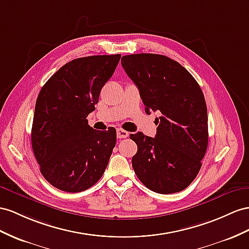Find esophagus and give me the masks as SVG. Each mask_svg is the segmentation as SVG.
Listing matches in <instances>:
<instances>
[{
	"label": "esophagus",
	"instance_id": "1",
	"mask_svg": "<svg viewBox=\"0 0 249 249\" xmlns=\"http://www.w3.org/2000/svg\"><path fill=\"white\" fill-rule=\"evenodd\" d=\"M128 136H129L128 131H126V130L122 129V128H119V129L117 130V137H118L119 139H125V138H127Z\"/></svg>",
	"mask_w": 249,
	"mask_h": 249
}]
</instances>
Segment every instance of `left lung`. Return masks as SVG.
<instances>
[{
  "mask_svg": "<svg viewBox=\"0 0 249 249\" xmlns=\"http://www.w3.org/2000/svg\"><path fill=\"white\" fill-rule=\"evenodd\" d=\"M121 64L133 81L145 112L160 111L157 135L138 132L132 167L139 180L158 194L185 189L202 166L208 145L205 98L197 82L181 64L155 53L124 55Z\"/></svg>",
  "mask_w": 249,
  "mask_h": 249,
  "instance_id": "obj_1",
  "label": "left lung"
}]
</instances>
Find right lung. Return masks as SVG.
Listing matches in <instances>:
<instances>
[{
	"label": "right lung",
	"mask_w": 249,
	"mask_h": 249,
	"mask_svg": "<svg viewBox=\"0 0 249 249\" xmlns=\"http://www.w3.org/2000/svg\"><path fill=\"white\" fill-rule=\"evenodd\" d=\"M121 54L90 55L68 62L41 89L31 145L43 177L53 186L80 193L103 176L116 146L117 131L95 130L87 116L99 102Z\"/></svg>",
	"instance_id": "right-lung-1"
}]
</instances>
